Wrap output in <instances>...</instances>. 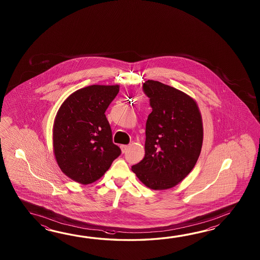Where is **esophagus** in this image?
<instances>
[{
    "label": "esophagus",
    "mask_w": 260,
    "mask_h": 260,
    "mask_svg": "<svg viewBox=\"0 0 260 260\" xmlns=\"http://www.w3.org/2000/svg\"><path fill=\"white\" fill-rule=\"evenodd\" d=\"M129 149V146L128 145H121V149H122V153H125Z\"/></svg>",
    "instance_id": "obj_1"
}]
</instances>
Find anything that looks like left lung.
<instances>
[{"mask_svg":"<svg viewBox=\"0 0 260 260\" xmlns=\"http://www.w3.org/2000/svg\"><path fill=\"white\" fill-rule=\"evenodd\" d=\"M143 91L152 111L146 122L145 157L132 171L148 188H173L193 169L204 129L193 99L165 83L148 80Z\"/></svg>","mask_w":260,"mask_h":260,"instance_id":"left-lung-1","label":"left lung"}]
</instances>
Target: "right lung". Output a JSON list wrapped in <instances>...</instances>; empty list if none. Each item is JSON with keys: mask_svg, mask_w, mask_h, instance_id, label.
Returning <instances> with one entry per match:
<instances>
[{"mask_svg": "<svg viewBox=\"0 0 260 260\" xmlns=\"http://www.w3.org/2000/svg\"><path fill=\"white\" fill-rule=\"evenodd\" d=\"M119 85H90L72 93L56 113L53 147L61 171L83 185L100 179L121 154L105 111Z\"/></svg>", "mask_w": 260, "mask_h": 260, "instance_id": "obj_1", "label": "right lung"}]
</instances>
